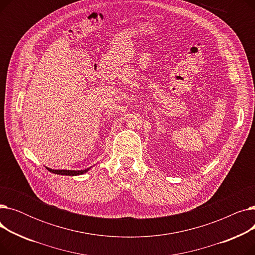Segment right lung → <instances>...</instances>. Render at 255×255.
I'll use <instances>...</instances> for the list:
<instances>
[{"mask_svg": "<svg viewBox=\"0 0 255 255\" xmlns=\"http://www.w3.org/2000/svg\"><path fill=\"white\" fill-rule=\"evenodd\" d=\"M50 172L56 173V175H63V176H78V175H83V173L87 172L89 168L84 169V170H65V169H50L46 167Z\"/></svg>", "mask_w": 255, "mask_h": 255, "instance_id": "right-lung-1", "label": "right lung"}]
</instances>
